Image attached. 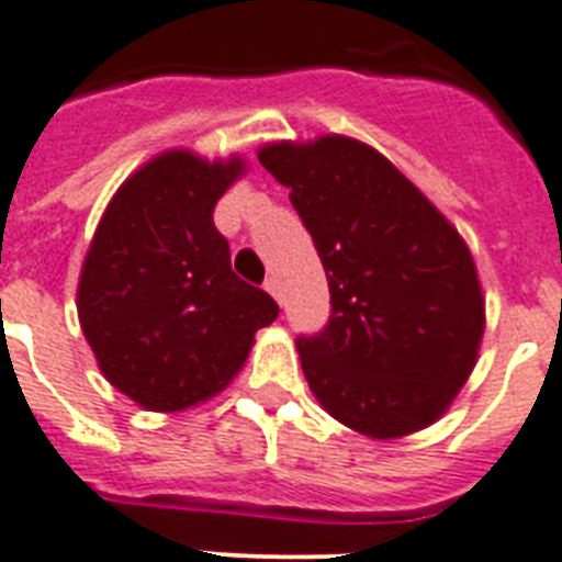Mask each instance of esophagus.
<instances>
[{
  "label": "esophagus",
  "mask_w": 562,
  "mask_h": 562,
  "mask_svg": "<svg viewBox=\"0 0 562 562\" xmlns=\"http://www.w3.org/2000/svg\"><path fill=\"white\" fill-rule=\"evenodd\" d=\"M265 290L270 292L272 297H276L278 304H281V281H278L276 276H270V278H267V281H265Z\"/></svg>",
  "instance_id": "esophagus-1"
}]
</instances>
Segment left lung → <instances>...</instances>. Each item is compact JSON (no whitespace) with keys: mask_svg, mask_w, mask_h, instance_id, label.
<instances>
[{"mask_svg":"<svg viewBox=\"0 0 562 562\" xmlns=\"http://www.w3.org/2000/svg\"><path fill=\"white\" fill-rule=\"evenodd\" d=\"M258 160L290 188L329 281V324L295 340L312 394L371 439L434 425L473 371L484 335L464 238L360 140L272 143Z\"/></svg>","mask_w":562,"mask_h":562,"instance_id":"8db88e82","label":"left lung"}]
</instances>
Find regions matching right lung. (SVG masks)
<instances>
[{
	"label": "right lung",
	"mask_w": 562,
	"mask_h": 562,
	"mask_svg": "<svg viewBox=\"0 0 562 562\" xmlns=\"http://www.w3.org/2000/svg\"><path fill=\"white\" fill-rule=\"evenodd\" d=\"M245 162L166 151L106 205L78 281V317L103 376L148 411L220 394L278 317L265 290L231 270L213 207Z\"/></svg>",
	"instance_id": "add662e5"
}]
</instances>
